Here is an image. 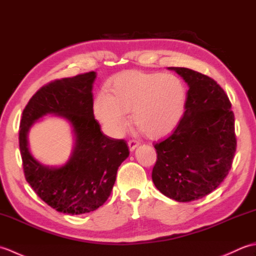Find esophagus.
<instances>
[{"mask_svg":"<svg viewBox=\"0 0 256 256\" xmlns=\"http://www.w3.org/2000/svg\"><path fill=\"white\" fill-rule=\"evenodd\" d=\"M128 148H130V150L131 152H133L135 148H138V146L140 145V142L138 140H128Z\"/></svg>","mask_w":256,"mask_h":256,"instance_id":"1","label":"esophagus"}]
</instances>
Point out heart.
<instances>
[{
    "label": "heart",
    "mask_w": 256,
    "mask_h": 256,
    "mask_svg": "<svg viewBox=\"0 0 256 256\" xmlns=\"http://www.w3.org/2000/svg\"><path fill=\"white\" fill-rule=\"evenodd\" d=\"M106 92L94 102L96 118L108 132L118 135L126 125V112L140 132L150 138L170 134L180 123L187 89L174 74L125 70L108 81Z\"/></svg>",
    "instance_id": "1"
}]
</instances>
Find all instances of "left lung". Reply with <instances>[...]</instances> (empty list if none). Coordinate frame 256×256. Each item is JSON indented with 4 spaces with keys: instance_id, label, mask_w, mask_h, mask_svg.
<instances>
[{
    "instance_id": "obj_1",
    "label": "left lung",
    "mask_w": 256,
    "mask_h": 256,
    "mask_svg": "<svg viewBox=\"0 0 256 256\" xmlns=\"http://www.w3.org/2000/svg\"><path fill=\"white\" fill-rule=\"evenodd\" d=\"M189 86L180 123L155 143L152 179L160 192L179 202L209 194L231 170L236 150L234 113L216 80L192 69L170 67Z\"/></svg>"
}]
</instances>
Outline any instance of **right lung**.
<instances>
[{
    "label": "right lung",
    "mask_w": 256,
    "mask_h": 256,
    "mask_svg": "<svg viewBox=\"0 0 256 256\" xmlns=\"http://www.w3.org/2000/svg\"><path fill=\"white\" fill-rule=\"evenodd\" d=\"M96 77L90 72L42 86L30 98L20 120L18 140L26 180L44 202L62 214H88L104 204L118 166L130 154L126 142L103 134L94 118L92 88ZM46 114L66 117L74 128L72 157L59 168L42 166L28 150L29 128Z\"/></svg>",
    "instance_id": "add662e5"
}]
</instances>
